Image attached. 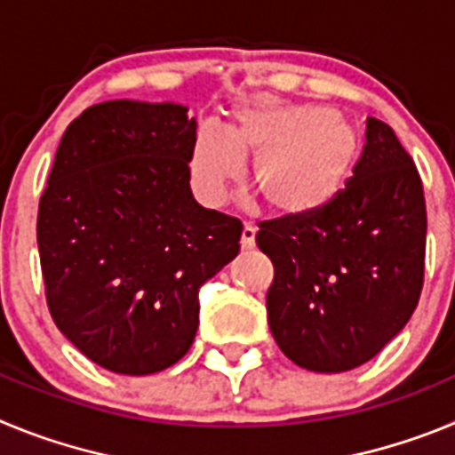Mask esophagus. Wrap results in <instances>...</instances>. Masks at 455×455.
<instances>
[{
	"mask_svg": "<svg viewBox=\"0 0 455 455\" xmlns=\"http://www.w3.org/2000/svg\"><path fill=\"white\" fill-rule=\"evenodd\" d=\"M252 246H255V225L246 223L243 225V230H241V248L251 251Z\"/></svg>",
	"mask_w": 455,
	"mask_h": 455,
	"instance_id": "obj_1",
	"label": "esophagus"
}]
</instances>
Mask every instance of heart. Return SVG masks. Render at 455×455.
Returning a JSON list of instances; mask_svg holds the SVG:
<instances>
[{
	"instance_id": "heart-1",
	"label": "heart",
	"mask_w": 455,
	"mask_h": 455,
	"mask_svg": "<svg viewBox=\"0 0 455 455\" xmlns=\"http://www.w3.org/2000/svg\"><path fill=\"white\" fill-rule=\"evenodd\" d=\"M360 136L344 116L315 104L252 102L232 114L225 132L203 127L191 150L198 198L220 204L251 159L248 184L280 216L312 214L351 178Z\"/></svg>"
}]
</instances>
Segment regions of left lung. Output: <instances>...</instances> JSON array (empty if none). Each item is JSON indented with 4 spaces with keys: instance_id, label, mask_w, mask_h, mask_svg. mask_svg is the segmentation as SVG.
Listing matches in <instances>:
<instances>
[{
    "instance_id": "obj_1",
    "label": "left lung",
    "mask_w": 455,
    "mask_h": 455,
    "mask_svg": "<svg viewBox=\"0 0 455 455\" xmlns=\"http://www.w3.org/2000/svg\"><path fill=\"white\" fill-rule=\"evenodd\" d=\"M273 262L268 325L299 367L339 373L369 363L419 303L424 184L383 120L367 118L363 155L335 198L305 216L259 223Z\"/></svg>"
}]
</instances>
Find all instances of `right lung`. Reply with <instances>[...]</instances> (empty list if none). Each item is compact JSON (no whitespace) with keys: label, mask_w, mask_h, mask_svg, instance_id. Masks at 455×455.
Listing matches in <instances>:
<instances>
[{"label":"right lung","mask_w":455,"mask_h":455,"mask_svg":"<svg viewBox=\"0 0 455 455\" xmlns=\"http://www.w3.org/2000/svg\"><path fill=\"white\" fill-rule=\"evenodd\" d=\"M111 100L68 124L38 204L45 299L100 367L148 376L187 355L198 289L239 252V219L193 200L196 120Z\"/></svg>","instance_id":"1"}]
</instances>
